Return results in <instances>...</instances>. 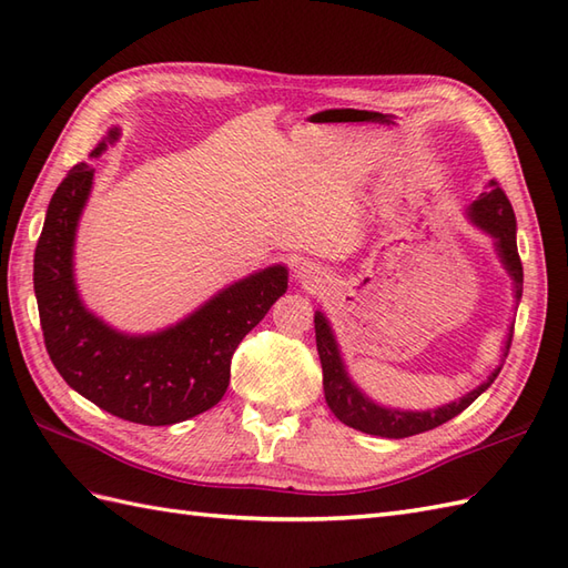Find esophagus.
<instances>
[{"instance_id": "obj_1", "label": "esophagus", "mask_w": 568, "mask_h": 568, "mask_svg": "<svg viewBox=\"0 0 568 568\" xmlns=\"http://www.w3.org/2000/svg\"><path fill=\"white\" fill-rule=\"evenodd\" d=\"M295 273H297V281H300V283H305V285H310V287H314V285H320V283H322V271L316 268L314 263H310V261L300 263Z\"/></svg>"}]
</instances>
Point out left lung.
I'll list each match as a JSON object with an SVG mask.
<instances>
[{"instance_id": "left-lung-1", "label": "left lung", "mask_w": 568, "mask_h": 568, "mask_svg": "<svg viewBox=\"0 0 568 568\" xmlns=\"http://www.w3.org/2000/svg\"><path fill=\"white\" fill-rule=\"evenodd\" d=\"M467 217L474 227H479L494 240V248L500 258V266L506 268L513 281V297L520 302L523 297V263L518 256L516 244V213H513L510 201L506 193L498 189L496 181H489L486 191L467 207ZM314 332H316V351H320L322 373H324V397L334 416L355 430L379 435V438H408V435L424 433L430 428L443 426L445 420L463 414L465 408L491 387V382L498 377L504 358L510 348L513 338V322L508 326V338L500 353V363L494 367V373L486 377L479 387L467 392L450 404H443L438 408H426V412H408V408H394L382 406L373 402L367 394L355 385L353 377L346 371L344 355H341L338 341L334 336V328L328 324L326 314L322 310L314 312Z\"/></svg>"}]
</instances>
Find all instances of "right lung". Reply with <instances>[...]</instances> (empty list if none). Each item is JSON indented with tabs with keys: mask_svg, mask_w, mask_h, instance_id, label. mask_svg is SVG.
<instances>
[{
	"mask_svg": "<svg viewBox=\"0 0 568 568\" xmlns=\"http://www.w3.org/2000/svg\"><path fill=\"white\" fill-rule=\"evenodd\" d=\"M121 138L111 128L91 160ZM94 166L79 162L52 193L33 256V290L52 365L68 385L103 412L142 426H171L213 408L227 392L240 341L287 290L283 263L222 287L217 295L152 334L105 324L79 297L74 240Z\"/></svg>",
	"mask_w": 568,
	"mask_h": 568,
	"instance_id": "1",
	"label": "right lung"
}]
</instances>
